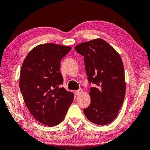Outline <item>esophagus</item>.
Masks as SVG:
<instances>
[{"label": "esophagus", "mask_w": 150, "mask_h": 150, "mask_svg": "<svg viewBox=\"0 0 150 150\" xmlns=\"http://www.w3.org/2000/svg\"><path fill=\"white\" fill-rule=\"evenodd\" d=\"M83 92V89L82 88H79V90H77V91H75V94L77 95H80V94Z\"/></svg>", "instance_id": "esophagus-1"}]
</instances>
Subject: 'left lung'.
<instances>
[{
  "mask_svg": "<svg viewBox=\"0 0 150 150\" xmlns=\"http://www.w3.org/2000/svg\"><path fill=\"white\" fill-rule=\"evenodd\" d=\"M75 50L84 57L89 83L91 105L83 110L86 117L98 125L115 120L122 105L126 83L122 61L117 52L102 39L78 44Z\"/></svg>",
  "mask_w": 150,
  "mask_h": 150,
  "instance_id": "obj_1",
  "label": "left lung"
}]
</instances>
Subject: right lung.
<instances>
[{
	"label": "right lung",
	"instance_id": "1",
	"mask_svg": "<svg viewBox=\"0 0 150 150\" xmlns=\"http://www.w3.org/2000/svg\"><path fill=\"white\" fill-rule=\"evenodd\" d=\"M71 50L55 44L39 45L22 63L20 91L30 113L44 125L54 126L62 122L73 101L74 94L60 87L63 83L60 62Z\"/></svg>",
	"mask_w": 150,
	"mask_h": 150
}]
</instances>
